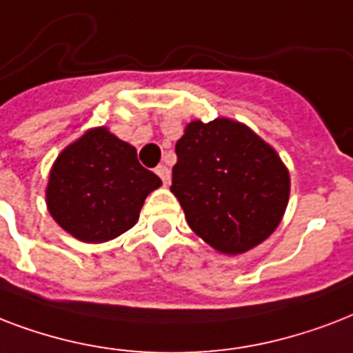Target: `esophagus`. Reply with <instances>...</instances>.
Instances as JSON below:
<instances>
[{
  "mask_svg": "<svg viewBox=\"0 0 353 353\" xmlns=\"http://www.w3.org/2000/svg\"><path fill=\"white\" fill-rule=\"evenodd\" d=\"M157 174H158V176H160V179H162V182L165 185H168L169 182H171V171H169V169L165 168V165H158V168H157Z\"/></svg>",
  "mask_w": 353,
  "mask_h": 353,
  "instance_id": "esophagus-1",
  "label": "esophagus"
}]
</instances>
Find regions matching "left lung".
Here are the masks:
<instances>
[{
	"label": "left lung",
	"instance_id": "left-lung-1",
	"mask_svg": "<svg viewBox=\"0 0 353 353\" xmlns=\"http://www.w3.org/2000/svg\"><path fill=\"white\" fill-rule=\"evenodd\" d=\"M171 191L196 236L228 256L258 247L289 202V171L247 125L191 121L176 141Z\"/></svg>",
	"mask_w": 353,
	"mask_h": 353
}]
</instances>
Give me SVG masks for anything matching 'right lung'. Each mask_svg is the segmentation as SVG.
I'll return each instance as SVG.
<instances>
[{"mask_svg":"<svg viewBox=\"0 0 353 353\" xmlns=\"http://www.w3.org/2000/svg\"><path fill=\"white\" fill-rule=\"evenodd\" d=\"M160 185L130 143L97 127L54 160L46 202L51 217L79 241L105 243L136 225L147 195Z\"/></svg>","mask_w":353,"mask_h":353,"instance_id":"obj_1","label":"right lung"}]
</instances>
